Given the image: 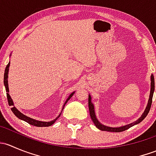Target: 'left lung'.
Listing matches in <instances>:
<instances>
[{
	"instance_id": "left-lung-1",
	"label": "left lung",
	"mask_w": 156,
	"mask_h": 156,
	"mask_svg": "<svg viewBox=\"0 0 156 156\" xmlns=\"http://www.w3.org/2000/svg\"><path fill=\"white\" fill-rule=\"evenodd\" d=\"M154 90H155V80H154V76L152 75L151 76V91H150V95H149V101H148V105L146 106V110L144 111V114L142 115L140 118L138 119L137 121L136 122H133V123L130 124V125H125V126L123 127H107L105 126V125H102L99 122V121L97 120V118H96L95 115V112H94V107L93 103H91V97L89 95V97H88V106H89V110H90V118L94 122V125H96V127H97L98 129L101 130H105V131H110V132H122L124 130H126L127 129H129L130 127H131L133 125H136V124H139L140 122H142L144 119L146 117V115L149 113V110H150L151 108V105H152V97H153V93Z\"/></svg>"
}]
</instances>
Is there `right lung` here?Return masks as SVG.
Listing matches in <instances>:
<instances>
[{"label":"right lung","instance_id":"1","mask_svg":"<svg viewBox=\"0 0 156 156\" xmlns=\"http://www.w3.org/2000/svg\"><path fill=\"white\" fill-rule=\"evenodd\" d=\"M9 66H10V62H9L8 64H7V67H6L5 69V72H4V86H5L6 87V91H7V101H8V103L10 106H13V103H12V99L10 98V96L9 95V88H8V83H7V77H8V70H9ZM74 93H72V94L69 95V98L67 99L66 101L65 104H64L63 106V108L64 106H65V105L66 104L67 102L69 101V99L71 98V97L73 96ZM63 108H62V109H63ZM11 110H12V112H13V114L15 115L16 116L17 118H19L20 119H21V120H23L25 121V122H26L27 123L30 124V125H34V126H36V127H49V126H51L52 125H53L54 124V122H56V120H57L58 118L60 116L61 114H59V115L58 116L57 118H56V119H54L53 121H51V122H40V121H37V120H34V119H31V118L28 117V116L25 115H23V113L20 112L19 110H17L16 108L15 107H12L11 108Z\"/></svg>","mask_w":156,"mask_h":156}]
</instances>
